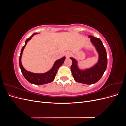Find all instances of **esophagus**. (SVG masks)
<instances>
[{"label":"esophagus","mask_w":126,"mask_h":126,"mask_svg":"<svg viewBox=\"0 0 126 126\" xmlns=\"http://www.w3.org/2000/svg\"><path fill=\"white\" fill-rule=\"evenodd\" d=\"M65 56H66L67 57H69L70 56V52H66Z\"/></svg>","instance_id":"esophagus-1"}]
</instances>
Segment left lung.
<instances>
[{"label":"left lung","instance_id":"1","mask_svg":"<svg viewBox=\"0 0 126 126\" xmlns=\"http://www.w3.org/2000/svg\"><path fill=\"white\" fill-rule=\"evenodd\" d=\"M89 38L99 54L98 63L89 69L80 70L78 67L77 60L72 57L70 58L72 62L71 71L76 81L91 85L99 80L104 75L107 66V57L106 49L101 40L92 36H89Z\"/></svg>","mask_w":126,"mask_h":126}]
</instances>
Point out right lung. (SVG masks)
Wrapping results in <instances>:
<instances>
[{
    "label": "right lung",
    "instance_id": "obj_1",
    "mask_svg": "<svg viewBox=\"0 0 126 126\" xmlns=\"http://www.w3.org/2000/svg\"><path fill=\"white\" fill-rule=\"evenodd\" d=\"M36 34H37V33H34L33 34H32L31 37H29V38H28L26 40L25 44L24 46L22 47L21 50V52L19 57V66L22 74L27 80L29 81L30 83H32V84L34 85H41L46 84V83H50L54 80L56 75L57 72V71H58L59 68L63 63L66 57H63V58L61 59L56 60L51 69L48 71L45 72V73L36 74L27 71L22 65L21 62V56L22 54V52H23L24 49L26 46L27 43V42L29 40L31 39L32 38L34 35H36Z\"/></svg>",
    "mask_w": 126,
    "mask_h": 126
}]
</instances>
